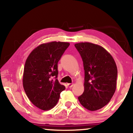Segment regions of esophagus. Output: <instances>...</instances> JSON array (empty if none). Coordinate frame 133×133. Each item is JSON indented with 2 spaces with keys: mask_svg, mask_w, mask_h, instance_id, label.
<instances>
[{
  "mask_svg": "<svg viewBox=\"0 0 133 133\" xmlns=\"http://www.w3.org/2000/svg\"><path fill=\"white\" fill-rule=\"evenodd\" d=\"M67 85H68V87H69V88H71V87L74 85V84L73 83H68Z\"/></svg>",
  "mask_w": 133,
  "mask_h": 133,
  "instance_id": "esophagus-1",
  "label": "esophagus"
}]
</instances>
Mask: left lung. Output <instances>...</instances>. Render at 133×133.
<instances>
[{"instance_id": "1", "label": "left lung", "mask_w": 133, "mask_h": 133, "mask_svg": "<svg viewBox=\"0 0 133 133\" xmlns=\"http://www.w3.org/2000/svg\"><path fill=\"white\" fill-rule=\"evenodd\" d=\"M85 70L84 91L78 97L87 110H99L111 101L116 89L117 68L113 57L104 48L90 42L76 43Z\"/></svg>"}]
</instances>
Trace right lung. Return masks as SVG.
Returning <instances> with one entry per match:
<instances>
[{
  "mask_svg": "<svg viewBox=\"0 0 133 133\" xmlns=\"http://www.w3.org/2000/svg\"><path fill=\"white\" fill-rule=\"evenodd\" d=\"M70 43L50 42L42 43L31 52L25 62L23 87L32 104L41 110L52 109L65 89L57 77V63ZM54 77L55 79H52Z\"/></svg>",
  "mask_w": 133,
  "mask_h": 133,
  "instance_id": "1",
  "label": "right lung"
}]
</instances>
